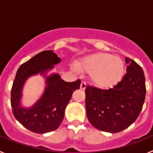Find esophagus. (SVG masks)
<instances>
[{
  "mask_svg": "<svg viewBox=\"0 0 153 153\" xmlns=\"http://www.w3.org/2000/svg\"><path fill=\"white\" fill-rule=\"evenodd\" d=\"M86 87V84L85 82H83V81H82L80 83V89L81 90H85Z\"/></svg>",
  "mask_w": 153,
  "mask_h": 153,
  "instance_id": "34e87169",
  "label": "esophagus"
}]
</instances>
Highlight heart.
<instances>
[{
  "label": "heart",
  "mask_w": 153,
  "mask_h": 153,
  "mask_svg": "<svg viewBox=\"0 0 153 153\" xmlns=\"http://www.w3.org/2000/svg\"><path fill=\"white\" fill-rule=\"evenodd\" d=\"M76 67L82 72L90 74L91 83L101 90L115 87L125 75L122 59L107 53H95L84 56L76 63Z\"/></svg>",
  "instance_id": "1"
}]
</instances>
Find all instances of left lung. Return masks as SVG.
Wrapping results in <instances>:
<instances>
[{"mask_svg":"<svg viewBox=\"0 0 153 153\" xmlns=\"http://www.w3.org/2000/svg\"><path fill=\"white\" fill-rule=\"evenodd\" d=\"M126 74L117 86L109 90L86 86L87 119L93 126L104 132H119L138 118L146 97L144 73L132 59L125 58Z\"/></svg>","mask_w":153,"mask_h":153,"instance_id":"left-lung-1","label":"left lung"}]
</instances>
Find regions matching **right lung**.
<instances>
[{"label": "right lung", "instance_id": "add662e5", "mask_svg": "<svg viewBox=\"0 0 153 153\" xmlns=\"http://www.w3.org/2000/svg\"><path fill=\"white\" fill-rule=\"evenodd\" d=\"M60 62V58L53 51H42L23 63L16 74L10 100L13 114L25 128L36 133H47L60 126L73 93L80 86V79L69 83L58 74L47 75ZM38 74L45 78L44 93L33 105L24 108L21 98L24 84L30 76Z\"/></svg>", "mask_w": 153, "mask_h": 153}]
</instances>
